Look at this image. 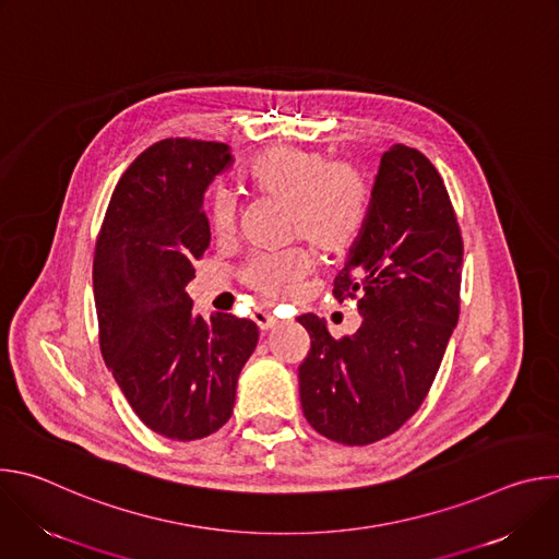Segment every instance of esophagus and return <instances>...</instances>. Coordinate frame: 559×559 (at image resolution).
Here are the masks:
<instances>
[{"instance_id": "1", "label": "esophagus", "mask_w": 559, "mask_h": 559, "mask_svg": "<svg viewBox=\"0 0 559 559\" xmlns=\"http://www.w3.org/2000/svg\"><path fill=\"white\" fill-rule=\"evenodd\" d=\"M252 318H254V323L259 325L261 332H267V330H272V328L278 323L274 313H267V311H263V309H254Z\"/></svg>"}]
</instances>
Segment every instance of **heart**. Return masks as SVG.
Returning <instances> with one entry per match:
<instances>
[{
  "label": "heart",
  "mask_w": 559,
  "mask_h": 559,
  "mask_svg": "<svg viewBox=\"0 0 559 559\" xmlns=\"http://www.w3.org/2000/svg\"><path fill=\"white\" fill-rule=\"evenodd\" d=\"M246 175L254 192L287 203V234L305 238L325 254H345L367 227L371 186L367 175L347 158H330L296 145H274L254 156ZM207 218L218 236L234 231L238 205L229 190L214 188L210 192ZM311 270V252L289 248L254 254L241 276L257 292L281 300L294 296Z\"/></svg>",
  "instance_id": "heart-1"
}]
</instances>
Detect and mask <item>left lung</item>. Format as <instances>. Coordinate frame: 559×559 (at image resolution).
Here are the masks:
<instances>
[{
	"label": "left lung",
	"instance_id": "obj_1",
	"mask_svg": "<svg viewBox=\"0 0 559 559\" xmlns=\"http://www.w3.org/2000/svg\"><path fill=\"white\" fill-rule=\"evenodd\" d=\"M462 231L440 173L409 145L382 158L367 227L334 281L362 323L334 338L321 318L298 316L311 345L298 367L307 423L362 447L401 429L425 403L460 316Z\"/></svg>",
	"mask_w": 559,
	"mask_h": 559
}]
</instances>
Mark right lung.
Returning a JSON list of instances; mask_svg holds the SVG:
<instances>
[{"mask_svg":"<svg viewBox=\"0 0 559 559\" xmlns=\"http://www.w3.org/2000/svg\"><path fill=\"white\" fill-rule=\"evenodd\" d=\"M229 145L164 139L119 179L95 246L99 347L139 420L170 440H199L231 416L236 380L259 328L231 313L205 321L186 285L210 248L203 192Z\"/></svg>","mask_w":559,"mask_h":559,"instance_id":"add662e5","label":"right lung"}]
</instances>
